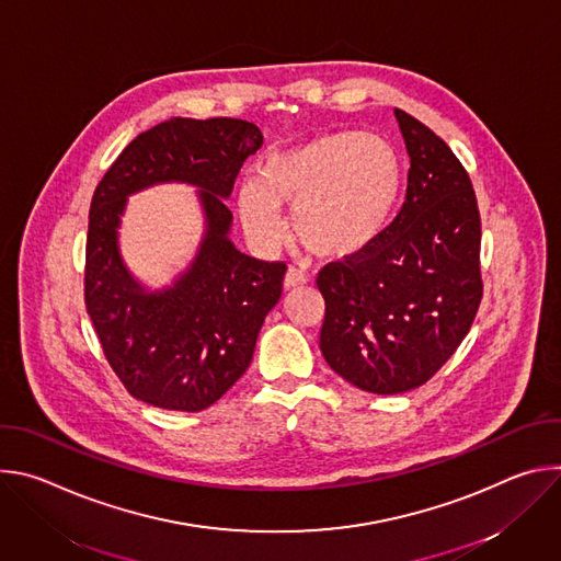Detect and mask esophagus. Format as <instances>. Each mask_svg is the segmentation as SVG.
Segmentation results:
<instances>
[{"label": "esophagus", "mask_w": 561, "mask_h": 561, "mask_svg": "<svg viewBox=\"0 0 561 561\" xmlns=\"http://www.w3.org/2000/svg\"><path fill=\"white\" fill-rule=\"evenodd\" d=\"M308 282V277L301 273V271H297V268H290L288 273H286V277H284V288L286 290H293V288H299V286H304Z\"/></svg>", "instance_id": "esophagus-1"}]
</instances>
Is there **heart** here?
Instances as JSON below:
<instances>
[{
  "mask_svg": "<svg viewBox=\"0 0 561 561\" xmlns=\"http://www.w3.org/2000/svg\"><path fill=\"white\" fill-rule=\"evenodd\" d=\"M404 186L402 159L377 135L331 133L268 154L237 188V213L262 247L284 239L282 208L304 249L327 260L368 251L388 228Z\"/></svg>",
  "mask_w": 561,
  "mask_h": 561,
  "instance_id": "heart-1",
  "label": "heart"
}]
</instances>
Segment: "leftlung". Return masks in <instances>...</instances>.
<instances>
[{
    "mask_svg": "<svg viewBox=\"0 0 561 561\" xmlns=\"http://www.w3.org/2000/svg\"><path fill=\"white\" fill-rule=\"evenodd\" d=\"M394 117L411 157L407 199L368 251L317 275L324 359L377 394L426 383L468 335L484 293L482 224L466 169L420 119L399 108Z\"/></svg>",
    "mask_w": 561,
    "mask_h": 561,
    "instance_id": "left-lung-1",
    "label": "left lung"
}]
</instances>
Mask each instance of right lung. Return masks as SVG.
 <instances>
[{"instance_id": "obj_1", "label": "right lung", "mask_w": 561, "mask_h": 561, "mask_svg": "<svg viewBox=\"0 0 561 561\" xmlns=\"http://www.w3.org/2000/svg\"><path fill=\"white\" fill-rule=\"evenodd\" d=\"M244 119L173 117L137 135L95 188L89 215L84 299L102 351L141 402L199 413L239 379L266 314L282 297L284 262L239 253L226 202L239 169L262 148ZM182 181L201 188L207 230L194 264L162 291H146L116 244L128 194Z\"/></svg>"}]
</instances>
